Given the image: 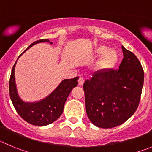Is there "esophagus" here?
Instances as JSON below:
<instances>
[{
	"instance_id": "obj_1",
	"label": "esophagus",
	"mask_w": 152,
	"mask_h": 152,
	"mask_svg": "<svg viewBox=\"0 0 152 152\" xmlns=\"http://www.w3.org/2000/svg\"><path fill=\"white\" fill-rule=\"evenodd\" d=\"M84 83V80L83 77H79L78 79V84L80 86H82Z\"/></svg>"
}]
</instances>
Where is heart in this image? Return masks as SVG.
<instances>
[{
    "label": "heart",
    "instance_id": "heart-1",
    "mask_svg": "<svg viewBox=\"0 0 152 152\" xmlns=\"http://www.w3.org/2000/svg\"><path fill=\"white\" fill-rule=\"evenodd\" d=\"M93 55L96 57L101 56L100 60L96 63V68L100 71H107L113 68L119 59V54L113 49H108L106 45H99L96 47L93 52Z\"/></svg>",
    "mask_w": 152,
    "mask_h": 152
}]
</instances>
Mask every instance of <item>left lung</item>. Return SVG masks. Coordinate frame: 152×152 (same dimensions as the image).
<instances>
[{
  "instance_id": "left-lung-1",
  "label": "left lung",
  "mask_w": 152,
  "mask_h": 152,
  "mask_svg": "<svg viewBox=\"0 0 152 152\" xmlns=\"http://www.w3.org/2000/svg\"><path fill=\"white\" fill-rule=\"evenodd\" d=\"M122 49L123 59L119 69L97 71L83 86L88 118L100 128L123 124L139 106L144 72L138 58L123 45Z\"/></svg>"
}]
</instances>
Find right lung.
<instances>
[{
	"label": "right lung",
	"instance_id": "obj_1",
	"mask_svg": "<svg viewBox=\"0 0 152 152\" xmlns=\"http://www.w3.org/2000/svg\"><path fill=\"white\" fill-rule=\"evenodd\" d=\"M44 42H50V44H52V42L49 41V39H40L31 44L25 50V52L33 45ZM21 55L19 56L18 58L20 57ZM16 64L17 61L12 68L10 84H9V91H10V99L17 113L25 121L34 126H44L51 124L57 120L62 114L64 105L66 102L68 95L70 94L72 89L78 84L77 80L79 77H76L75 78L63 80L50 94L39 101L32 102V103L24 102L20 97L17 93L15 75H14Z\"/></svg>",
	"mask_w": 152,
	"mask_h": 152
}]
</instances>
